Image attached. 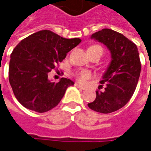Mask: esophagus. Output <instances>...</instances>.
Here are the masks:
<instances>
[{"label":"esophagus","mask_w":151,"mask_h":151,"mask_svg":"<svg viewBox=\"0 0 151 151\" xmlns=\"http://www.w3.org/2000/svg\"><path fill=\"white\" fill-rule=\"evenodd\" d=\"M75 86L76 87H77V88H80V89H83V90H85V88H84V87H83V86H82V85H80V84H78V83H75Z\"/></svg>","instance_id":"esophagus-1"}]
</instances>
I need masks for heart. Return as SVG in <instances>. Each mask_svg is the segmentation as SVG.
Segmentation results:
<instances>
[{
  "instance_id": "heart-1",
  "label": "heart",
  "mask_w": 151,
  "mask_h": 151,
  "mask_svg": "<svg viewBox=\"0 0 151 151\" xmlns=\"http://www.w3.org/2000/svg\"><path fill=\"white\" fill-rule=\"evenodd\" d=\"M95 48H100V49H101L100 46L93 45L91 46L88 50L95 49ZM91 77H92V73H91V72L88 71V70H82V71L77 73V78H78V81H79L80 83H84L86 80L89 79Z\"/></svg>"
}]
</instances>
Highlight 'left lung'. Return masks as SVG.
I'll return each mask as SVG.
<instances>
[{
  "instance_id": "left-lung-1",
  "label": "left lung",
  "mask_w": 151,
  "mask_h": 151,
  "mask_svg": "<svg viewBox=\"0 0 151 151\" xmlns=\"http://www.w3.org/2000/svg\"><path fill=\"white\" fill-rule=\"evenodd\" d=\"M91 39L105 45L111 52L110 64L102 76L103 92L97 91L96 99L88 104L100 113H111L121 109L132 98L140 78L141 64L136 45L122 34L102 29Z\"/></svg>"
}]
</instances>
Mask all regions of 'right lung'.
I'll return each instance as SVG.
<instances>
[{"mask_svg":"<svg viewBox=\"0 0 151 151\" xmlns=\"http://www.w3.org/2000/svg\"><path fill=\"white\" fill-rule=\"evenodd\" d=\"M81 41L78 38L65 39L45 29L19 42L11 54L9 82L21 105L40 113L58 105L68 88L74 83L66 78L57 83H52L48 73Z\"/></svg>","mask_w":151,"mask_h":151,"instance_id":"obj_1","label":"right lung"}]
</instances>
